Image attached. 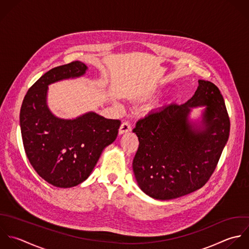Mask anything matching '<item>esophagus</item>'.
<instances>
[{
  "label": "esophagus",
  "mask_w": 249,
  "mask_h": 249,
  "mask_svg": "<svg viewBox=\"0 0 249 249\" xmlns=\"http://www.w3.org/2000/svg\"><path fill=\"white\" fill-rule=\"evenodd\" d=\"M132 130V127H131V124L128 122V121H124L120 128H119V135H123L125 133H128Z\"/></svg>",
  "instance_id": "34e87169"
}]
</instances>
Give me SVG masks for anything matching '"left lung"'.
Segmentation results:
<instances>
[{
    "instance_id": "obj_1",
    "label": "left lung",
    "mask_w": 249,
    "mask_h": 249,
    "mask_svg": "<svg viewBox=\"0 0 249 249\" xmlns=\"http://www.w3.org/2000/svg\"><path fill=\"white\" fill-rule=\"evenodd\" d=\"M185 104L150 111L133 132L139 148L133 172L141 190L160 201L177 199L203 187L215 170L228 142L230 119L219 89L199 79ZM204 107L194 120L192 108Z\"/></svg>"
}]
</instances>
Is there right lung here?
Listing matches in <instances>:
<instances>
[{
	"label": "right lung",
	"instance_id": "right-lung-1",
	"mask_svg": "<svg viewBox=\"0 0 249 249\" xmlns=\"http://www.w3.org/2000/svg\"><path fill=\"white\" fill-rule=\"evenodd\" d=\"M88 67L74 61L45 72L27 92L20 110V129L26 155L45 181L71 188L86 180L104 149L118 134L120 121L94 111L75 118L55 115L47 104L48 86L83 76Z\"/></svg>",
	"mask_w": 249,
	"mask_h": 249
}]
</instances>
